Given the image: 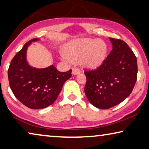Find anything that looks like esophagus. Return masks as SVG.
Masks as SVG:
<instances>
[{"instance_id": "34e87169", "label": "esophagus", "mask_w": 149, "mask_h": 149, "mask_svg": "<svg viewBox=\"0 0 149 149\" xmlns=\"http://www.w3.org/2000/svg\"><path fill=\"white\" fill-rule=\"evenodd\" d=\"M80 73V70L77 68H72V74L74 75H77Z\"/></svg>"}]
</instances>
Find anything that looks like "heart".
I'll list each match as a JSON object with an SVG mask.
<instances>
[{
	"instance_id": "b5f03b06",
	"label": "heart",
	"mask_w": 149,
	"mask_h": 149,
	"mask_svg": "<svg viewBox=\"0 0 149 149\" xmlns=\"http://www.w3.org/2000/svg\"><path fill=\"white\" fill-rule=\"evenodd\" d=\"M107 52V46L104 41L83 38L66 45L62 57L73 62H79L85 68L95 69L102 64Z\"/></svg>"
}]
</instances>
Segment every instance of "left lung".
<instances>
[{
  "instance_id": "1",
  "label": "left lung",
  "mask_w": 149,
  "mask_h": 149,
  "mask_svg": "<svg viewBox=\"0 0 149 149\" xmlns=\"http://www.w3.org/2000/svg\"><path fill=\"white\" fill-rule=\"evenodd\" d=\"M113 49L96 70L86 71L85 93L99 109H109L131 93L137 77V61L126 42L109 38Z\"/></svg>"
}]
</instances>
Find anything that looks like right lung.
Returning a JSON list of instances; mask_svg holds the SVG:
<instances>
[{"label":"right lung","instance_id":"right-lung-1","mask_svg":"<svg viewBox=\"0 0 149 149\" xmlns=\"http://www.w3.org/2000/svg\"><path fill=\"white\" fill-rule=\"evenodd\" d=\"M34 38L24 44L11 60L8 70L12 91L22 104L28 108L44 109L53 104L65 81L72 76V70L60 72L55 66L37 69L26 61L28 47Z\"/></svg>","mask_w":149,"mask_h":149}]
</instances>
